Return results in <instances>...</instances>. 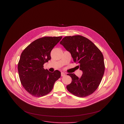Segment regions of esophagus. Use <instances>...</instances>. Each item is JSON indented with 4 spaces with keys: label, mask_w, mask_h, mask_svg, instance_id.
Here are the masks:
<instances>
[{
    "label": "esophagus",
    "mask_w": 124,
    "mask_h": 124,
    "mask_svg": "<svg viewBox=\"0 0 124 124\" xmlns=\"http://www.w3.org/2000/svg\"><path fill=\"white\" fill-rule=\"evenodd\" d=\"M61 76L62 77H63V76H65V73L64 72H61Z\"/></svg>",
    "instance_id": "1"
}]
</instances>
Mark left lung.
I'll use <instances>...</instances> for the list:
<instances>
[{
	"label": "left lung",
	"mask_w": 124,
	"mask_h": 124,
	"mask_svg": "<svg viewBox=\"0 0 124 124\" xmlns=\"http://www.w3.org/2000/svg\"><path fill=\"white\" fill-rule=\"evenodd\" d=\"M71 54L74 62L83 71L81 78L68 73L72 81L66 88L73 95L84 97L93 93L99 86L104 74V56L100 50L86 38L82 36H66L60 41Z\"/></svg>",
	"instance_id": "obj_1"
}]
</instances>
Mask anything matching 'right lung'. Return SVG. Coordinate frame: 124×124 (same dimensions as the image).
<instances>
[{"label": "right lung", "mask_w": 124, "mask_h": 124, "mask_svg": "<svg viewBox=\"0 0 124 124\" xmlns=\"http://www.w3.org/2000/svg\"><path fill=\"white\" fill-rule=\"evenodd\" d=\"M62 37H44L28 45L21 54L18 65L20 82L24 89L35 97L51 92L55 82L61 77L58 70L50 72L43 64L51 59V52Z\"/></svg>", "instance_id": "right-lung-1"}]
</instances>
